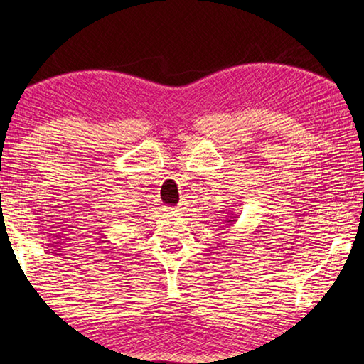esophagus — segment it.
<instances>
[{
  "label": "esophagus",
  "mask_w": 364,
  "mask_h": 364,
  "mask_svg": "<svg viewBox=\"0 0 364 364\" xmlns=\"http://www.w3.org/2000/svg\"><path fill=\"white\" fill-rule=\"evenodd\" d=\"M175 211H176V213H180V214H183L184 211H186V208H184L183 205H178V206L175 208Z\"/></svg>",
  "instance_id": "34e87169"
}]
</instances>
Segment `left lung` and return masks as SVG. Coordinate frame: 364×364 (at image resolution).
Listing matches in <instances>:
<instances>
[{
  "label": "left lung",
  "mask_w": 364,
  "mask_h": 364,
  "mask_svg": "<svg viewBox=\"0 0 364 364\" xmlns=\"http://www.w3.org/2000/svg\"><path fill=\"white\" fill-rule=\"evenodd\" d=\"M225 222H227V225H233V223L236 222V215H235V214H231L230 218H227V220H225Z\"/></svg>",
  "instance_id": "obj_1"
}]
</instances>
